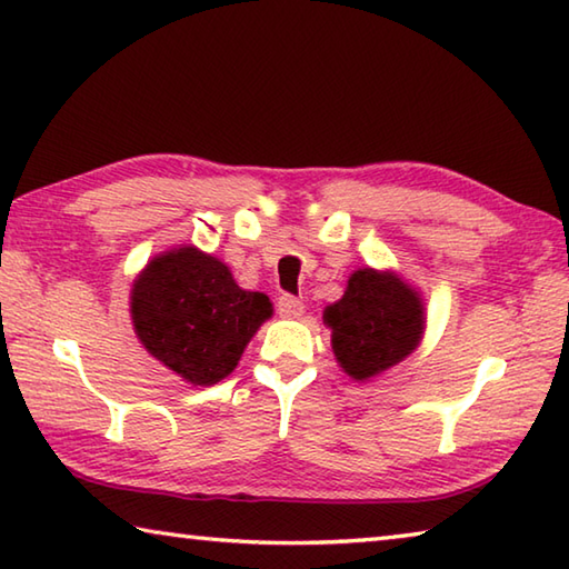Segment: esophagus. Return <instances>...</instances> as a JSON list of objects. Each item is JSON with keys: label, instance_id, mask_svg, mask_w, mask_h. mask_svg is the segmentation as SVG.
<instances>
[{"label": "esophagus", "instance_id": "1", "mask_svg": "<svg viewBox=\"0 0 569 569\" xmlns=\"http://www.w3.org/2000/svg\"><path fill=\"white\" fill-rule=\"evenodd\" d=\"M276 308L283 318H298L300 313H303V300L291 296V293H283V296H278Z\"/></svg>", "mask_w": 569, "mask_h": 569}]
</instances>
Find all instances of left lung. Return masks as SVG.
I'll use <instances>...</instances> for the list:
<instances>
[{
	"mask_svg": "<svg viewBox=\"0 0 569 569\" xmlns=\"http://www.w3.org/2000/svg\"><path fill=\"white\" fill-rule=\"evenodd\" d=\"M332 352L355 380L380 375L417 348L425 330L419 296L392 273L355 271L348 291L326 310Z\"/></svg>",
	"mask_w": 569,
	"mask_h": 569,
	"instance_id": "left-lung-1",
	"label": "left lung"
}]
</instances>
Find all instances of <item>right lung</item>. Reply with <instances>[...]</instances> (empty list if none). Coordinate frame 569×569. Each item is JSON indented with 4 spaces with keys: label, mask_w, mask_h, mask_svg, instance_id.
I'll list each match as a JSON object with an SVG mask.
<instances>
[{
    "label": "right lung",
    "mask_w": 569,
    "mask_h": 569,
    "mask_svg": "<svg viewBox=\"0 0 569 569\" xmlns=\"http://www.w3.org/2000/svg\"><path fill=\"white\" fill-rule=\"evenodd\" d=\"M140 342L192 385H217L237 367L271 300L241 291L219 259L192 247L148 263L130 296Z\"/></svg>",
    "instance_id": "1"
}]
</instances>
